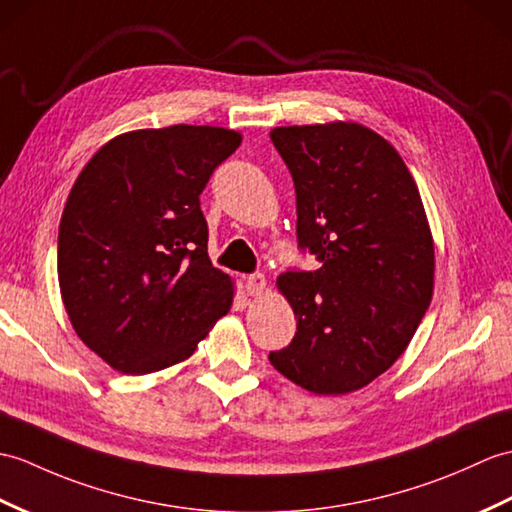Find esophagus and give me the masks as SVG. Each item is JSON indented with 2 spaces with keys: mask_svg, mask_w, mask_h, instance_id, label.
Returning a JSON list of instances; mask_svg holds the SVG:
<instances>
[{
  "mask_svg": "<svg viewBox=\"0 0 512 512\" xmlns=\"http://www.w3.org/2000/svg\"><path fill=\"white\" fill-rule=\"evenodd\" d=\"M268 288V281L264 275H251L246 279V292L251 296H261Z\"/></svg>",
  "mask_w": 512,
  "mask_h": 512,
  "instance_id": "1",
  "label": "esophagus"
}]
</instances>
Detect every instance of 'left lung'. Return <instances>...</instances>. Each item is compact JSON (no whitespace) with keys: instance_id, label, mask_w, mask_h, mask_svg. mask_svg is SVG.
<instances>
[{"instance_id":"1","label":"left lung","mask_w":512,"mask_h":512,"mask_svg":"<svg viewBox=\"0 0 512 512\" xmlns=\"http://www.w3.org/2000/svg\"><path fill=\"white\" fill-rule=\"evenodd\" d=\"M296 235L323 266L283 272L296 334L270 364L314 395H349L408 349L434 294V237L397 148L358 122L279 126Z\"/></svg>"}]
</instances>
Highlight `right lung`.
<instances>
[{"label": "right lung", "mask_w": 512, "mask_h": 512, "mask_svg": "<svg viewBox=\"0 0 512 512\" xmlns=\"http://www.w3.org/2000/svg\"><path fill=\"white\" fill-rule=\"evenodd\" d=\"M240 144L222 126L128 130L78 174L58 227V285L78 338L115 371L183 362L229 314L235 281L211 266L198 196Z\"/></svg>", "instance_id": "1"}]
</instances>
